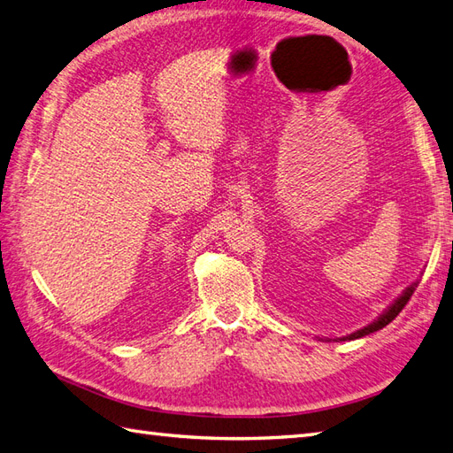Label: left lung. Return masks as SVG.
<instances>
[{
    "instance_id": "1",
    "label": "left lung",
    "mask_w": 453,
    "mask_h": 453,
    "mask_svg": "<svg viewBox=\"0 0 453 453\" xmlns=\"http://www.w3.org/2000/svg\"><path fill=\"white\" fill-rule=\"evenodd\" d=\"M417 282L412 284V286H409L405 292H403L397 300H395V303H391V307H388L386 310V313L383 315H380L378 319H375L373 323H370L368 326H364V329H360V331H356V333H352V334H349V336H342V339H339V341H352V339H360V336H365V334H370V333H375V331H380V329H383V326L386 325H389L393 319H395V317L401 313V310L403 307H405L407 303H409V300H411V296H412V292L417 290Z\"/></svg>"
}]
</instances>
